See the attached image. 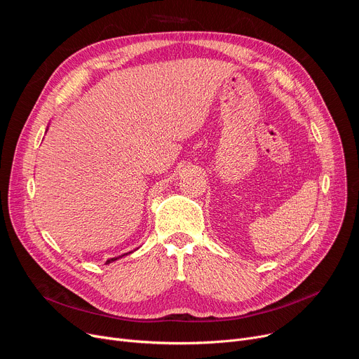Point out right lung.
<instances>
[{
	"label": "right lung",
	"instance_id": "right-lung-1",
	"mask_svg": "<svg viewBox=\"0 0 359 359\" xmlns=\"http://www.w3.org/2000/svg\"><path fill=\"white\" fill-rule=\"evenodd\" d=\"M129 253H130V252H129ZM126 255H128V253H126ZM122 256H125V255H122ZM122 256H119V257H122ZM119 257H111V259H107V260H106V265H109V263H111V262H115V260H118Z\"/></svg>",
	"mask_w": 359,
	"mask_h": 359
}]
</instances>
